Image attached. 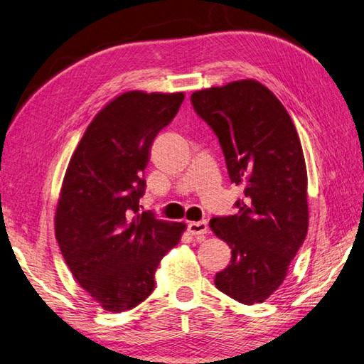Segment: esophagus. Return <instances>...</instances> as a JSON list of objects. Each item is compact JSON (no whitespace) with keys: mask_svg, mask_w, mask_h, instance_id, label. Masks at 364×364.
<instances>
[{"mask_svg":"<svg viewBox=\"0 0 364 364\" xmlns=\"http://www.w3.org/2000/svg\"><path fill=\"white\" fill-rule=\"evenodd\" d=\"M188 230L189 234L193 237H201L204 234H208L209 226H208V221L203 220V221H192L188 225Z\"/></svg>","mask_w":364,"mask_h":364,"instance_id":"1","label":"esophagus"}]
</instances>
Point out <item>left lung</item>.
I'll return each mask as SVG.
<instances>
[{"label":"left lung","mask_w":364,"mask_h":364,"mask_svg":"<svg viewBox=\"0 0 364 364\" xmlns=\"http://www.w3.org/2000/svg\"><path fill=\"white\" fill-rule=\"evenodd\" d=\"M191 101L218 136L230 181L245 186L235 215L209 223L232 249L215 286L243 304L263 303L284 282L309 225L300 138L284 106L255 80L197 90Z\"/></svg>","instance_id":"1"}]
</instances>
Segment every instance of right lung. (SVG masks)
Listing matches in <instances>:
<instances>
[{
	"instance_id": "obj_1",
	"label": "right lung",
	"mask_w": 364,
	"mask_h": 364,
	"mask_svg": "<svg viewBox=\"0 0 364 364\" xmlns=\"http://www.w3.org/2000/svg\"><path fill=\"white\" fill-rule=\"evenodd\" d=\"M183 100V92L121 93L92 119L69 161L55 237L72 275L105 311H129L152 294L158 264L186 229L139 210L151 146Z\"/></svg>"
}]
</instances>
